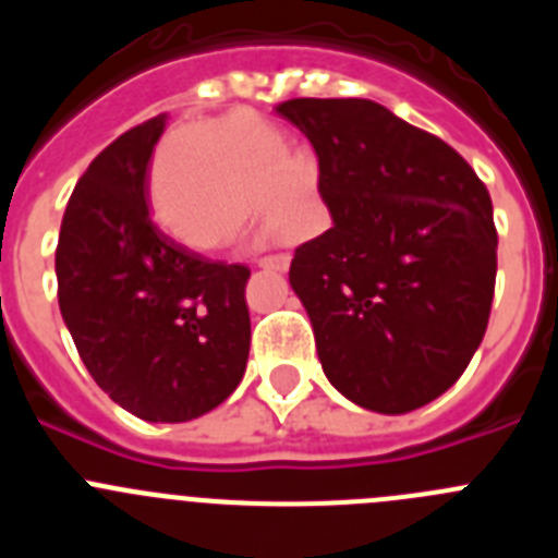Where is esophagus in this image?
Listing matches in <instances>:
<instances>
[{"instance_id": "obj_1", "label": "esophagus", "mask_w": 558, "mask_h": 558, "mask_svg": "<svg viewBox=\"0 0 558 558\" xmlns=\"http://www.w3.org/2000/svg\"><path fill=\"white\" fill-rule=\"evenodd\" d=\"M259 268H265V270H276V274H288V268H290V256L288 254H274V256H263V259H259Z\"/></svg>"}]
</instances>
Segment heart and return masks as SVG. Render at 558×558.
<instances>
[{"mask_svg": "<svg viewBox=\"0 0 558 558\" xmlns=\"http://www.w3.org/2000/svg\"><path fill=\"white\" fill-rule=\"evenodd\" d=\"M293 165L282 136L248 113L181 128L153 179L161 226L190 248L218 251L254 220L256 194L270 236L295 240L315 218V181Z\"/></svg>", "mask_w": 558, "mask_h": 558, "instance_id": "1", "label": "heart"}]
</instances>
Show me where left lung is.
<instances>
[{"label": "left lung", "mask_w": 558, "mask_h": 558, "mask_svg": "<svg viewBox=\"0 0 558 558\" xmlns=\"http://www.w3.org/2000/svg\"><path fill=\"white\" fill-rule=\"evenodd\" d=\"M276 113L315 147L332 218L290 263L324 374L366 411H416L456 386L489 324V192L447 142L374 100L299 97Z\"/></svg>", "instance_id": "obj_1"}]
</instances>
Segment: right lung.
Segmentation results:
<instances>
[{
  "label": "right lung",
  "mask_w": 558,
  "mask_h": 558,
  "mask_svg": "<svg viewBox=\"0 0 558 558\" xmlns=\"http://www.w3.org/2000/svg\"><path fill=\"white\" fill-rule=\"evenodd\" d=\"M167 113L122 133L77 181L56 251L58 304L97 386L145 422H190L245 374V265L211 263L161 234L147 165Z\"/></svg>",
  "instance_id": "add662e5"
}]
</instances>
